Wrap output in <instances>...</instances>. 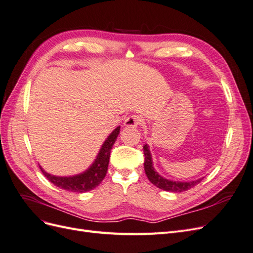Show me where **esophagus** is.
<instances>
[{"instance_id":"obj_1","label":"esophagus","mask_w":253,"mask_h":253,"mask_svg":"<svg viewBox=\"0 0 253 253\" xmlns=\"http://www.w3.org/2000/svg\"><path fill=\"white\" fill-rule=\"evenodd\" d=\"M142 122V118L139 115H131V116H128L126 121H125V126H138L141 125Z\"/></svg>"}]
</instances>
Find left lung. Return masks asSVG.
Returning a JSON list of instances; mask_svg holds the SVG:
<instances>
[{
  "mask_svg": "<svg viewBox=\"0 0 253 253\" xmlns=\"http://www.w3.org/2000/svg\"><path fill=\"white\" fill-rule=\"evenodd\" d=\"M143 154H144V171L147 174L149 180L155 185L157 188L165 190V191H170V192H182V191H187L191 188H193L198 182L202 181L201 179L193 180V181H172L169 179H166L162 177L155 170L154 167H153L152 162V155L149 150V145L144 144L143 145Z\"/></svg>",
  "mask_w": 253,
  "mask_h": 253,
  "instance_id": "8db88e82",
  "label": "left lung"
}]
</instances>
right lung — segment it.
<instances>
[{"label":"right lung","instance_id":"obj_1","mask_svg":"<svg viewBox=\"0 0 253 253\" xmlns=\"http://www.w3.org/2000/svg\"><path fill=\"white\" fill-rule=\"evenodd\" d=\"M119 131L120 126H117L108 138H106L100 151L98 153L95 163L85 172L75 176H68V177H60V176H55L46 173L40 167L42 173L55 186L67 191H72V192L82 193L95 189L103 180L106 172H108L111 150L113 144L117 139Z\"/></svg>","mask_w":253,"mask_h":253}]
</instances>
